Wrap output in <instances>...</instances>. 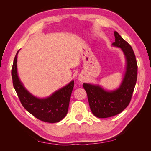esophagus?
<instances>
[{
    "instance_id": "1",
    "label": "esophagus",
    "mask_w": 151,
    "mask_h": 151,
    "mask_svg": "<svg viewBox=\"0 0 151 151\" xmlns=\"http://www.w3.org/2000/svg\"><path fill=\"white\" fill-rule=\"evenodd\" d=\"M78 80H79V81H81V82H82L84 81V77L82 76V75H80V76H78Z\"/></svg>"
}]
</instances>
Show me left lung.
<instances>
[{
    "label": "left lung",
    "mask_w": 151,
    "mask_h": 151,
    "mask_svg": "<svg viewBox=\"0 0 151 151\" xmlns=\"http://www.w3.org/2000/svg\"><path fill=\"white\" fill-rule=\"evenodd\" d=\"M114 36L112 45L121 49L127 62L126 71L119 88L106 91L99 85L83 84L92 113L99 118L110 117L123 111L130 103L136 84L137 65L132 48L116 31Z\"/></svg>",
    "instance_id": "obj_1"
}]
</instances>
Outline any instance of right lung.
Listing matches in <instances>:
<instances>
[{"mask_svg":"<svg viewBox=\"0 0 151 151\" xmlns=\"http://www.w3.org/2000/svg\"><path fill=\"white\" fill-rule=\"evenodd\" d=\"M19 51L13 63L12 76L13 85L22 105L30 114L41 121L50 123L60 121L67 114L74 81L49 97L40 99L35 97L25 89L18 76L17 59Z\"/></svg>","mask_w":151,"mask_h":151,"instance_id":"add662e5","label":"right lung"}]
</instances>
